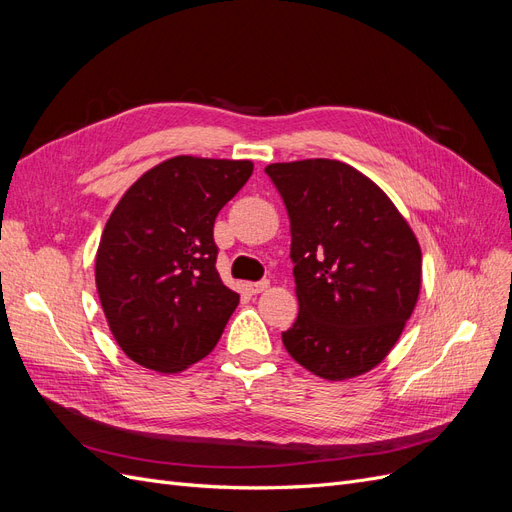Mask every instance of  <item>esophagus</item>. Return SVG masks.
<instances>
[{"instance_id": "1", "label": "esophagus", "mask_w": 512, "mask_h": 512, "mask_svg": "<svg viewBox=\"0 0 512 512\" xmlns=\"http://www.w3.org/2000/svg\"><path fill=\"white\" fill-rule=\"evenodd\" d=\"M267 288H269V280H260V282H252V284H247V290H250L252 294L265 292Z\"/></svg>"}]
</instances>
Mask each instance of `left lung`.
<instances>
[{
	"instance_id": "left-lung-1",
	"label": "left lung",
	"mask_w": 512,
	"mask_h": 512,
	"mask_svg": "<svg viewBox=\"0 0 512 512\" xmlns=\"http://www.w3.org/2000/svg\"><path fill=\"white\" fill-rule=\"evenodd\" d=\"M290 218L299 316L282 333L294 361L327 380L376 367L421 290V247L378 185L337 160L269 164Z\"/></svg>"
}]
</instances>
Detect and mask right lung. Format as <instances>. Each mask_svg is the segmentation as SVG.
<instances>
[{"label":"right lung","instance_id":"1","mask_svg":"<svg viewBox=\"0 0 512 512\" xmlns=\"http://www.w3.org/2000/svg\"><path fill=\"white\" fill-rule=\"evenodd\" d=\"M252 170L250 160L170 158L111 213L96 286L108 327L134 363L177 374L218 344L239 294L215 269L213 224Z\"/></svg>","mask_w":512,"mask_h":512}]
</instances>
